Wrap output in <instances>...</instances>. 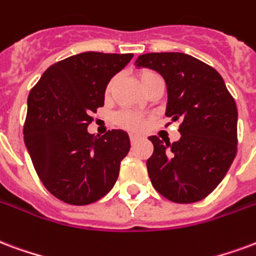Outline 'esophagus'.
Wrapping results in <instances>:
<instances>
[{"label":"esophagus","mask_w":256,"mask_h":256,"mask_svg":"<svg viewBox=\"0 0 256 256\" xmlns=\"http://www.w3.org/2000/svg\"><path fill=\"white\" fill-rule=\"evenodd\" d=\"M140 136H138V134H130V141H132V144H136L138 141V140H140Z\"/></svg>","instance_id":"obj_1"}]
</instances>
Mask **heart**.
Returning a JSON list of instances; mask_svg holds the SVG:
<instances>
[{"instance_id": "heart-1", "label": "heart", "mask_w": 256, "mask_h": 256, "mask_svg": "<svg viewBox=\"0 0 256 256\" xmlns=\"http://www.w3.org/2000/svg\"><path fill=\"white\" fill-rule=\"evenodd\" d=\"M158 78H160V76L152 72V70H142L140 73V81L142 84L144 90L150 82H153L154 80H158ZM114 84H115V77H112L107 82V85H106V94H111ZM114 120H115L116 124L124 128H128V130H142L145 128V124H146V120H145L142 115H140L138 112H134V111H128V110H122V111L115 114L114 115Z\"/></svg>"}]
</instances>
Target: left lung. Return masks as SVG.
Returning a JSON list of instances; mask_svg holds the SVG:
<instances>
[{
	"mask_svg": "<svg viewBox=\"0 0 256 256\" xmlns=\"http://www.w3.org/2000/svg\"><path fill=\"white\" fill-rule=\"evenodd\" d=\"M138 68L156 70L168 90L166 116L180 120V140L149 137L146 162L153 187L176 204L204 200L224 179L238 152V108L222 77L212 66L183 52H149Z\"/></svg>",
	"mask_w": 256,
	"mask_h": 256,
	"instance_id": "obj_1",
	"label": "left lung"
}]
</instances>
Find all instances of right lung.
<instances>
[{
  "instance_id": "1",
  "label": "right lung",
  "mask_w": 256,
  "mask_h": 256,
  "mask_svg": "<svg viewBox=\"0 0 256 256\" xmlns=\"http://www.w3.org/2000/svg\"><path fill=\"white\" fill-rule=\"evenodd\" d=\"M133 54L81 52L51 65L28 94L24 142L39 179L69 205L103 198L130 149L123 130L88 133L90 114L104 106L106 85Z\"/></svg>"
}]
</instances>
